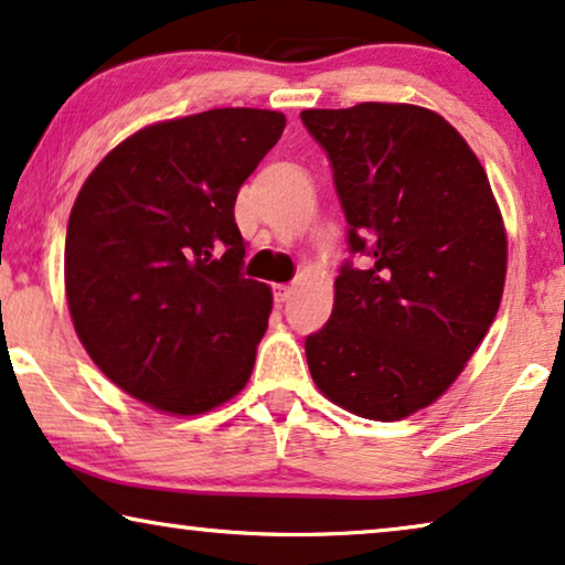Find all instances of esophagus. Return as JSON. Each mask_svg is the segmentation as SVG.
<instances>
[{"instance_id": "esophagus-1", "label": "esophagus", "mask_w": 565, "mask_h": 565, "mask_svg": "<svg viewBox=\"0 0 565 565\" xmlns=\"http://www.w3.org/2000/svg\"><path fill=\"white\" fill-rule=\"evenodd\" d=\"M289 297H291L289 284H276V287H274V299H276V302H287Z\"/></svg>"}]
</instances>
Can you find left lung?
<instances>
[{
    "instance_id": "8db88e82",
    "label": "left lung",
    "mask_w": 565,
    "mask_h": 565,
    "mask_svg": "<svg viewBox=\"0 0 565 565\" xmlns=\"http://www.w3.org/2000/svg\"><path fill=\"white\" fill-rule=\"evenodd\" d=\"M328 152L351 255L330 320L305 341L315 385L361 418L431 405L499 312L507 235L483 164L434 110H302Z\"/></svg>"
}]
</instances>
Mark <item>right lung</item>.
<instances>
[{"instance_id": "right-lung-1", "label": "right lung", "mask_w": 565, "mask_h": 565, "mask_svg": "<svg viewBox=\"0 0 565 565\" xmlns=\"http://www.w3.org/2000/svg\"><path fill=\"white\" fill-rule=\"evenodd\" d=\"M284 126L258 108L147 126L74 201L64 245L74 330L105 377L157 411L206 413L250 380L270 289L243 276L235 201Z\"/></svg>"}]
</instances>
